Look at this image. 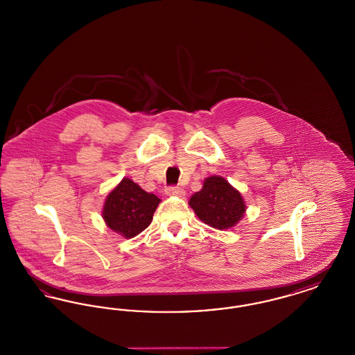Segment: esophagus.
I'll return each mask as SVG.
<instances>
[{
	"mask_svg": "<svg viewBox=\"0 0 355 355\" xmlns=\"http://www.w3.org/2000/svg\"><path fill=\"white\" fill-rule=\"evenodd\" d=\"M166 194H168V196L182 197V196H185L186 191L182 189V187H180V186H171V187H168V189H166Z\"/></svg>",
	"mask_w": 355,
	"mask_h": 355,
	"instance_id": "esophagus-1",
	"label": "esophagus"
}]
</instances>
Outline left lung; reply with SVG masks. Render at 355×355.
Returning a JSON list of instances; mask_svg holds the SVG:
<instances>
[{
  "label": "left lung",
  "mask_w": 355,
  "mask_h": 355,
  "mask_svg": "<svg viewBox=\"0 0 355 355\" xmlns=\"http://www.w3.org/2000/svg\"><path fill=\"white\" fill-rule=\"evenodd\" d=\"M189 205L200 220L218 230L234 227L248 209L242 194L220 175L205 178L202 189L190 197Z\"/></svg>",
  "instance_id": "8db88e82"
}]
</instances>
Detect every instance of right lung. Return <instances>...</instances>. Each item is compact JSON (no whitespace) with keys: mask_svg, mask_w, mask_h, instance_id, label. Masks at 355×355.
Masks as SVG:
<instances>
[{"mask_svg":"<svg viewBox=\"0 0 355 355\" xmlns=\"http://www.w3.org/2000/svg\"><path fill=\"white\" fill-rule=\"evenodd\" d=\"M161 200L145 191L130 178H122L105 198L102 218L106 226L121 236L130 239L144 232L153 220Z\"/></svg>","mask_w":355,"mask_h":355,"instance_id":"right-lung-1","label":"right lung"}]
</instances>
